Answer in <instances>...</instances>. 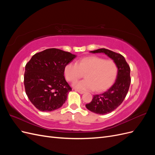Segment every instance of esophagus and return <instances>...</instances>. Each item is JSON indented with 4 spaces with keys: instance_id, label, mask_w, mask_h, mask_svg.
I'll return each mask as SVG.
<instances>
[{
    "instance_id": "obj_1",
    "label": "esophagus",
    "mask_w": 155,
    "mask_h": 155,
    "mask_svg": "<svg viewBox=\"0 0 155 155\" xmlns=\"http://www.w3.org/2000/svg\"><path fill=\"white\" fill-rule=\"evenodd\" d=\"M76 91H77L78 92H79V94H83L84 92H84V91H79V90H76Z\"/></svg>"
}]
</instances>
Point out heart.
<instances>
[{"instance_id": "1", "label": "heart", "mask_w": 155, "mask_h": 155, "mask_svg": "<svg viewBox=\"0 0 155 155\" xmlns=\"http://www.w3.org/2000/svg\"><path fill=\"white\" fill-rule=\"evenodd\" d=\"M118 67L113 60L105 59L96 55L82 58L78 63H69L64 67L67 80L74 83L85 74V79L74 84L81 91L102 92L109 88L114 82Z\"/></svg>"}]
</instances>
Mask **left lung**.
<instances>
[{"mask_svg": "<svg viewBox=\"0 0 155 155\" xmlns=\"http://www.w3.org/2000/svg\"><path fill=\"white\" fill-rule=\"evenodd\" d=\"M92 53H104L116 63L118 73L115 83L108 90L93 97L91 102L86 104L87 109L99 114L110 113L118 107L124 100L130 84V67L122 55L105 48H100Z\"/></svg>", "mask_w": 155, "mask_h": 155, "instance_id": "8db88e82", "label": "left lung"}]
</instances>
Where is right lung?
<instances>
[{"instance_id":"1","label":"right lung","mask_w":155,"mask_h":155,"mask_svg":"<svg viewBox=\"0 0 155 155\" xmlns=\"http://www.w3.org/2000/svg\"><path fill=\"white\" fill-rule=\"evenodd\" d=\"M76 55L48 48L32 56L25 67L26 94L37 109L44 112L59 109L67 100L72 88L65 80L64 67Z\"/></svg>"}]
</instances>
